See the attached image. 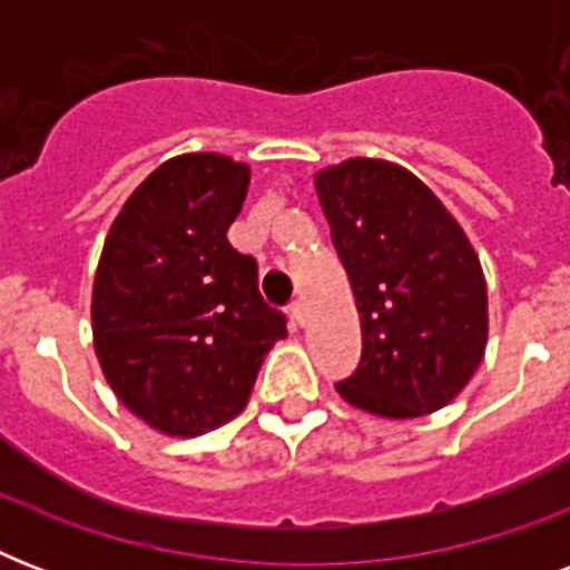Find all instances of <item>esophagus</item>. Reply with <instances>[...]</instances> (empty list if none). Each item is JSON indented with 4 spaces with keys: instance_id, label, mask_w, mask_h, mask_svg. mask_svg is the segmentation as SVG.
<instances>
[{
    "instance_id": "34e87169",
    "label": "esophagus",
    "mask_w": 570,
    "mask_h": 570,
    "mask_svg": "<svg viewBox=\"0 0 570 570\" xmlns=\"http://www.w3.org/2000/svg\"><path fill=\"white\" fill-rule=\"evenodd\" d=\"M289 316H293L295 325H304V322H307V307H304V302H293V307H289Z\"/></svg>"
}]
</instances>
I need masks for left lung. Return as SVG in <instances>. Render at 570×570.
Returning <instances> with one entry per match:
<instances>
[{
  "mask_svg": "<svg viewBox=\"0 0 570 570\" xmlns=\"http://www.w3.org/2000/svg\"><path fill=\"white\" fill-rule=\"evenodd\" d=\"M316 195L364 334L361 364L337 393L390 420L432 414L459 396L485 355L476 250L425 183L384 159L325 168Z\"/></svg>",
  "mask_w": 570,
  "mask_h": 570,
  "instance_id": "1",
  "label": "left lung"
}]
</instances>
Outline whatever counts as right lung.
I'll return each instance as SVG.
<instances>
[{"label":"right lung","mask_w":570,"mask_h":570,"mask_svg":"<svg viewBox=\"0 0 570 570\" xmlns=\"http://www.w3.org/2000/svg\"><path fill=\"white\" fill-rule=\"evenodd\" d=\"M248 165L186 154L159 165L111 224L94 277V348L118 399L165 434L195 438L248 405L286 316L257 259L227 242Z\"/></svg>","instance_id":"obj_1"}]
</instances>
